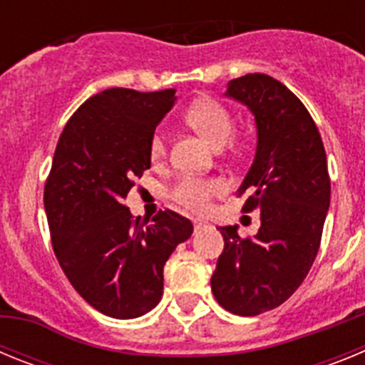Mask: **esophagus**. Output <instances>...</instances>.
I'll return each mask as SVG.
<instances>
[{
	"label": "esophagus",
	"instance_id": "obj_1",
	"mask_svg": "<svg viewBox=\"0 0 365 365\" xmlns=\"http://www.w3.org/2000/svg\"><path fill=\"white\" fill-rule=\"evenodd\" d=\"M206 225H208V222L202 221V219H195V221H193V227H195V230H201V228H205Z\"/></svg>",
	"mask_w": 365,
	"mask_h": 365
}]
</instances>
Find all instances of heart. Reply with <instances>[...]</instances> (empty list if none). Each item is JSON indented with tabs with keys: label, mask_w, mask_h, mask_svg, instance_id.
Returning a JSON list of instances; mask_svg holds the SVG:
<instances>
[{
	"label": "heart",
	"mask_w": 365,
	"mask_h": 365,
	"mask_svg": "<svg viewBox=\"0 0 365 365\" xmlns=\"http://www.w3.org/2000/svg\"><path fill=\"white\" fill-rule=\"evenodd\" d=\"M186 122L193 130L208 140L214 148L227 146L234 137L235 124L230 111L215 100H197L186 111ZM166 153V140L160 133H155L150 144V155L153 160L163 159ZM225 182L219 179H197L185 177L173 188L172 195L179 205L193 212H205L210 206L212 197L225 192Z\"/></svg>",
	"instance_id": "b5f03b06"
}]
</instances>
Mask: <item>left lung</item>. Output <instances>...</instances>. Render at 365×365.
Instances as JSON below:
<instances>
[{"mask_svg": "<svg viewBox=\"0 0 365 365\" xmlns=\"http://www.w3.org/2000/svg\"><path fill=\"white\" fill-rule=\"evenodd\" d=\"M225 96L254 115V163L237 195L243 210H261L254 237L241 240L237 225L219 227L225 250L212 276L221 307L256 316L279 307L302 285L320 248L331 201L327 157L314 120L298 96L269 74L230 80Z\"/></svg>", "mask_w": 365, "mask_h": 365, "instance_id": "8db88e82", "label": "left lung"}]
</instances>
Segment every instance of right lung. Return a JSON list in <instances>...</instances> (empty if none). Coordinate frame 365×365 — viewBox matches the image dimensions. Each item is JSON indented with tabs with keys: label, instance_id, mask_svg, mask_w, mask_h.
I'll return each instance as SVG.
<instances>
[{
	"label": "right lung",
	"instance_id": "1",
	"mask_svg": "<svg viewBox=\"0 0 365 365\" xmlns=\"http://www.w3.org/2000/svg\"><path fill=\"white\" fill-rule=\"evenodd\" d=\"M175 100V89L113 87L91 96L63 128L45 185L58 263L91 307L118 320L138 318L160 302L168 257L193 232L172 210L148 225L122 205L135 177L151 166L155 128Z\"/></svg>",
	"mask_w": 365,
	"mask_h": 365
}]
</instances>
